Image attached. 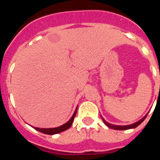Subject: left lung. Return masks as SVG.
I'll return each mask as SVG.
<instances>
[{"instance_id": "8db88e82", "label": "left lung", "mask_w": 160, "mask_h": 160, "mask_svg": "<svg viewBox=\"0 0 160 160\" xmlns=\"http://www.w3.org/2000/svg\"><path fill=\"white\" fill-rule=\"evenodd\" d=\"M148 115V114H147ZM146 116H144L143 118H142V119H140L139 121H138L137 122H135V123H133V124H131V125H128V126H118V125H113V124H111V123H109V122H107V121H106L105 119L103 118H102V121L103 122L106 124V125L108 127V128H111V129H114V130H119V131H122V130H128V129H131V128H137L139 124L142 123V122L144 121V119L146 118Z\"/></svg>"}]
</instances>
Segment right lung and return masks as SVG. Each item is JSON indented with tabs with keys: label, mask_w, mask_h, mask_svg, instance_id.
Instances as JSON below:
<instances>
[{
	"label": "right lung",
	"mask_w": 160,
	"mask_h": 160,
	"mask_svg": "<svg viewBox=\"0 0 160 160\" xmlns=\"http://www.w3.org/2000/svg\"><path fill=\"white\" fill-rule=\"evenodd\" d=\"M77 110H78V107L76 108L75 111L73 113V116L71 117L69 121L67 122H66L65 124L63 125L60 126L58 128H34L35 130L37 131H40V132L43 133V134H46V135H55V134H58V133H60V132H62V131H66V130L69 129V128L71 127L72 123H73V120H74V117L76 115V113H77Z\"/></svg>",
	"instance_id": "right-lung-1"
}]
</instances>
